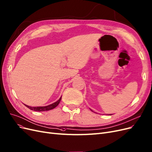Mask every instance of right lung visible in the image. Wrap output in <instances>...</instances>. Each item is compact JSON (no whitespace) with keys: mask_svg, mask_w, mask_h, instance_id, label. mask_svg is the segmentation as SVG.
I'll use <instances>...</instances> for the list:
<instances>
[{"mask_svg":"<svg viewBox=\"0 0 152 152\" xmlns=\"http://www.w3.org/2000/svg\"><path fill=\"white\" fill-rule=\"evenodd\" d=\"M61 99V97L59 99L58 101H57L56 102L50 104V105H48V106H40V107H31V106H27L26 105V104H24V105L28 107L29 109L31 110H33V111H39V112H41V111H49V110H51V109H54L55 107H56L58 105Z\"/></svg>","mask_w":152,"mask_h":152,"instance_id":"obj_1","label":"right lung"}]
</instances>
